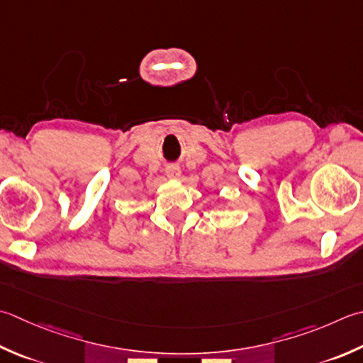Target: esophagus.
Instances as JSON below:
<instances>
[{"label": "esophagus", "instance_id": "obj_1", "mask_svg": "<svg viewBox=\"0 0 363 363\" xmlns=\"http://www.w3.org/2000/svg\"><path fill=\"white\" fill-rule=\"evenodd\" d=\"M165 173H167L169 179H177V177L181 176V169H179V167H176V165H168L167 169H165Z\"/></svg>", "mask_w": 363, "mask_h": 363}]
</instances>
